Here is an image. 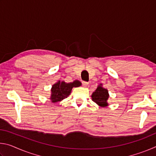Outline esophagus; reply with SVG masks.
Instances as JSON below:
<instances>
[{"instance_id": "34e87169", "label": "esophagus", "mask_w": 156, "mask_h": 156, "mask_svg": "<svg viewBox=\"0 0 156 156\" xmlns=\"http://www.w3.org/2000/svg\"><path fill=\"white\" fill-rule=\"evenodd\" d=\"M88 84H89V83H87V82H85V81L83 82V85L84 87H87Z\"/></svg>"}]
</instances>
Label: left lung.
Instances as JSON below:
<instances>
[{
  "label": "left lung",
  "mask_w": 156,
  "mask_h": 156,
  "mask_svg": "<svg viewBox=\"0 0 156 156\" xmlns=\"http://www.w3.org/2000/svg\"><path fill=\"white\" fill-rule=\"evenodd\" d=\"M102 84H100L96 91L93 92L91 95L92 100L101 107H105L108 106L107 100L109 98V93L107 89L102 87Z\"/></svg>",
  "instance_id": "8db88e82"
}]
</instances>
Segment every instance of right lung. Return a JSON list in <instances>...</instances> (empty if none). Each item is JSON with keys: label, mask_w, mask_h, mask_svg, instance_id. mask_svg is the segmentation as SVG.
Instances as JSON below:
<instances>
[{"label": "right lung", "mask_w": 156, "mask_h": 156, "mask_svg": "<svg viewBox=\"0 0 156 156\" xmlns=\"http://www.w3.org/2000/svg\"><path fill=\"white\" fill-rule=\"evenodd\" d=\"M82 83L79 80H74L73 83H66L64 81H58L53 84L51 91L50 100L52 102H60L67 98L71 94L73 87H78L81 86Z\"/></svg>", "instance_id": "add662e5"}]
</instances>
